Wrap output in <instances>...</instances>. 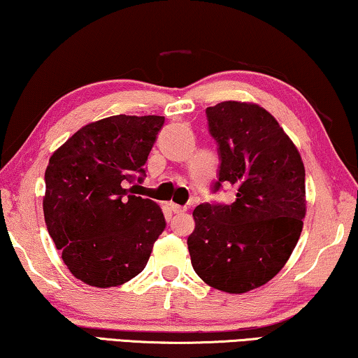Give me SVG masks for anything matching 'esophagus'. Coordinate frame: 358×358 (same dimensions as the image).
I'll list each match as a JSON object with an SVG mask.
<instances>
[{"label":"esophagus","mask_w":358,"mask_h":358,"mask_svg":"<svg viewBox=\"0 0 358 358\" xmlns=\"http://www.w3.org/2000/svg\"><path fill=\"white\" fill-rule=\"evenodd\" d=\"M169 208L174 211V213H184V211H187V208H185V206H179V205H176V203H169Z\"/></svg>","instance_id":"34e87169"}]
</instances>
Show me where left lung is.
Returning a JSON list of instances; mask_svg holds the SVG:
<instances>
[{"label": "left lung", "instance_id": "1", "mask_svg": "<svg viewBox=\"0 0 358 358\" xmlns=\"http://www.w3.org/2000/svg\"><path fill=\"white\" fill-rule=\"evenodd\" d=\"M220 145L221 184L234 187L231 205H199L187 239L192 266L217 291L243 294L286 265L307 213L305 168L291 137L271 113L250 101L206 108Z\"/></svg>", "mask_w": 358, "mask_h": 358}]
</instances>
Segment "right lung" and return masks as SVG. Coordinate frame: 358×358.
Listing matches in <instances>:
<instances>
[{"mask_svg":"<svg viewBox=\"0 0 358 358\" xmlns=\"http://www.w3.org/2000/svg\"><path fill=\"white\" fill-rule=\"evenodd\" d=\"M163 116L117 115L90 122L51 155L43 215L72 276L115 287L147 266L164 216L158 203L132 195Z\"/></svg>","mask_w":358,"mask_h":358,"instance_id":"1","label":"right lung"}]
</instances>
